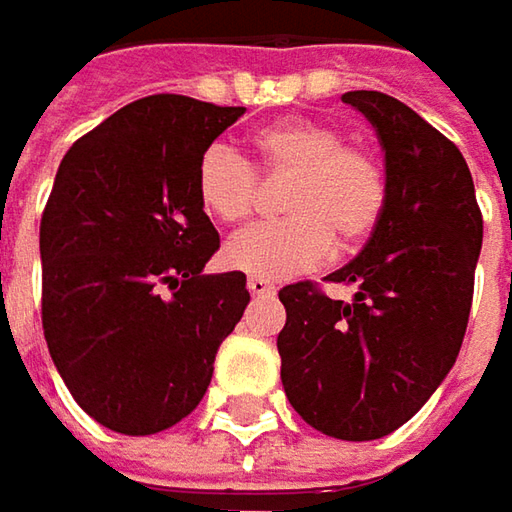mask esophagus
Segmentation results:
<instances>
[{
	"mask_svg": "<svg viewBox=\"0 0 512 512\" xmlns=\"http://www.w3.org/2000/svg\"><path fill=\"white\" fill-rule=\"evenodd\" d=\"M247 290H250L253 296H276V285H270L267 279H256V276L247 279Z\"/></svg>",
	"mask_w": 512,
	"mask_h": 512,
	"instance_id": "obj_1",
	"label": "esophagus"
}]
</instances>
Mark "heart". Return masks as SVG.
<instances>
[{"mask_svg":"<svg viewBox=\"0 0 512 512\" xmlns=\"http://www.w3.org/2000/svg\"><path fill=\"white\" fill-rule=\"evenodd\" d=\"M262 176H290L285 222L253 225L225 245L227 267L256 279H287L325 265L336 247L359 245L384 210V170L370 150L342 145V133L316 119H285L253 139ZM250 162L227 145H210L199 159L196 193L207 213L239 225L259 202Z\"/></svg>","mask_w":512,"mask_h":512,"instance_id":"obj_1","label":"heart"}]
</instances>
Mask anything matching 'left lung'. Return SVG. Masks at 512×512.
I'll return each mask as SVG.
<instances>
[{"label": "left lung", "mask_w": 512, "mask_h": 512, "mask_svg": "<svg viewBox=\"0 0 512 512\" xmlns=\"http://www.w3.org/2000/svg\"><path fill=\"white\" fill-rule=\"evenodd\" d=\"M344 105L376 130L384 210L362 253L330 273L353 302L310 282L279 290L287 322L276 339L282 384L310 427L344 442L382 439L436 393L462 347L482 213L459 148L416 110L379 90Z\"/></svg>", "instance_id": "8db88e82"}]
</instances>
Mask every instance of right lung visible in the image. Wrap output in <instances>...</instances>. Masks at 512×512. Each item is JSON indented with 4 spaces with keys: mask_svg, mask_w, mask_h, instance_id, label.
Wrapping results in <instances>:
<instances>
[{
    "mask_svg": "<svg viewBox=\"0 0 512 512\" xmlns=\"http://www.w3.org/2000/svg\"><path fill=\"white\" fill-rule=\"evenodd\" d=\"M245 108L159 93L73 142L39 227L50 359L90 419L125 436L182 422L242 319L245 273L202 270L219 233L196 193Z\"/></svg>",
    "mask_w": 512,
    "mask_h": 512,
    "instance_id": "right-lung-1",
    "label": "right lung"
}]
</instances>
